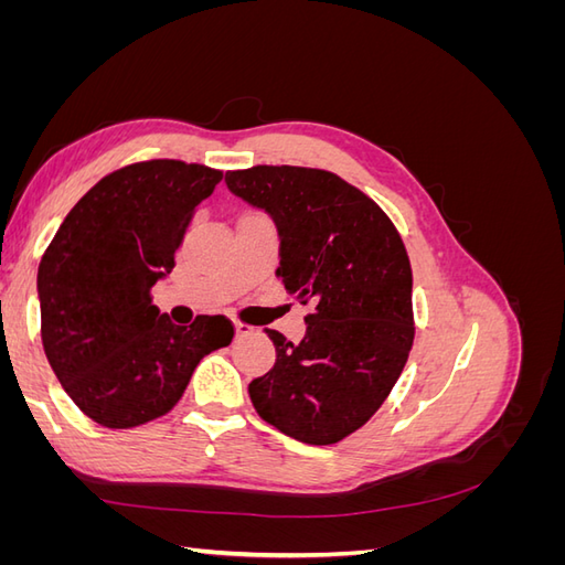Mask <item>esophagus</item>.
<instances>
[{"instance_id":"esophagus-1","label":"esophagus","mask_w":565,"mask_h":565,"mask_svg":"<svg viewBox=\"0 0 565 565\" xmlns=\"http://www.w3.org/2000/svg\"><path fill=\"white\" fill-rule=\"evenodd\" d=\"M249 334H254V328H252V324L235 322V337H249Z\"/></svg>"}]
</instances>
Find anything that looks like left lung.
I'll return each mask as SVG.
<instances>
[{
	"label": "left lung",
	"instance_id": "left-lung-1",
	"mask_svg": "<svg viewBox=\"0 0 565 565\" xmlns=\"http://www.w3.org/2000/svg\"><path fill=\"white\" fill-rule=\"evenodd\" d=\"M226 183L276 221L278 278L311 306L299 344L266 330L276 365L249 384L252 405L285 436L332 446L377 413L413 349L403 237L377 202L324 169L256 164Z\"/></svg>",
	"mask_w": 565,
	"mask_h": 565
}]
</instances>
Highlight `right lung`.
I'll use <instances>...</instances> for the list:
<instances>
[{
    "mask_svg": "<svg viewBox=\"0 0 565 565\" xmlns=\"http://www.w3.org/2000/svg\"><path fill=\"white\" fill-rule=\"evenodd\" d=\"M221 179L218 169L181 160L127 164L75 204L42 256L46 361L100 426L131 429L167 415L202 358L233 341L228 318L198 316L181 328L150 297Z\"/></svg>",
    "mask_w": 565,
    "mask_h": 565,
    "instance_id": "obj_1",
    "label": "right lung"
}]
</instances>
